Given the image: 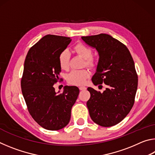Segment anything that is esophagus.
Returning <instances> with one entry per match:
<instances>
[{
	"instance_id": "obj_1",
	"label": "esophagus",
	"mask_w": 155,
	"mask_h": 155,
	"mask_svg": "<svg viewBox=\"0 0 155 155\" xmlns=\"http://www.w3.org/2000/svg\"><path fill=\"white\" fill-rule=\"evenodd\" d=\"M79 90H86V87H85V86H80Z\"/></svg>"
}]
</instances>
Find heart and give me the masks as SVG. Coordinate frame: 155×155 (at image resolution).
Returning <instances> with one entry per match:
<instances>
[{"label": "heart", "mask_w": 155, "mask_h": 155, "mask_svg": "<svg viewBox=\"0 0 155 155\" xmlns=\"http://www.w3.org/2000/svg\"><path fill=\"white\" fill-rule=\"evenodd\" d=\"M74 51L78 55L84 59L83 65L90 68H94L96 65V59L92 57V50L82 43L77 44L74 46ZM60 68L66 70L70 67V54L67 50H64L60 52L58 57ZM90 72L87 69L72 70L66 77L67 81L71 85H81L85 84L90 77Z\"/></svg>", "instance_id": "b5f03b06"}]
</instances>
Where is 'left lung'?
Listing matches in <instances>:
<instances>
[{"label":"left lung","mask_w":155,"mask_h":155,"mask_svg":"<svg viewBox=\"0 0 155 155\" xmlns=\"http://www.w3.org/2000/svg\"><path fill=\"white\" fill-rule=\"evenodd\" d=\"M81 38L99 54L93 83L107 86L103 93L87 88L91 95L87 102L90 115L96 124L112 127L121 122L134 104L138 84L134 61L127 47L108 34Z\"/></svg>","instance_id":"left-lung-1"}]
</instances>
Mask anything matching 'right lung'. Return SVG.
Wrapping results in <instances>:
<instances>
[{
    "label": "right lung",
    "instance_id": "obj_1",
    "mask_svg": "<svg viewBox=\"0 0 155 155\" xmlns=\"http://www.w3.org/2000/svg\"><path fill=\"white\" fill-rule=\"evenodd\" d=\"M70 38L46 35L29 49L25 58L21 89L33 120L47 130H57L70 122L71 109L79 94L76 86H65L61 94L54 84L59 78L60 52L71 41Z\"/></svg>",
    "mask_w": 155,
    "mask_h": 155
}]
</instances>
